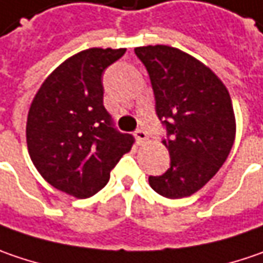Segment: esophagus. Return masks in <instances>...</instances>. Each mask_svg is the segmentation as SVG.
Here are the masks:
<instances>
[{
  "instance_id": "obj_1",
  "label": "esophagus",
  "mask_w": 263,
  "mask_h": 263,
  "mask_svg": "<svg viewBox=\"0 0 263 263\" xmlns=\"http://www.w3.org/2000/svg\"><path fill=\"white\" fill-rule=\"evenodd\" d=\"M135 138H137L138 144H144L147 141V132L143 131V129H137V132H135Z\"/></svg>"
}]
</instances>
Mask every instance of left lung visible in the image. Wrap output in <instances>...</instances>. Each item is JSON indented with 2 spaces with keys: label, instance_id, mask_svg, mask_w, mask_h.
I'll return each mask as SVG.
<instances>
[{
  "label": "left lung",
  "instance_id": "obj_1",
  "mask_svg": "<svg viewBox=\"0 0 263 263\" xmlns=\"http://www.w3.org/2000/svg\"><path fill=\"white\" fill-rule=\"evenodd\" d=\"M135 54L150 76L171 156L163 175L148 177L150 187L167 199L189 197L215 177L234 144L230 92L206 64L178 48L147 45Z\"/></svg>",
  "mask_w": 263,
  "mask_h": 263
}]
</instances>
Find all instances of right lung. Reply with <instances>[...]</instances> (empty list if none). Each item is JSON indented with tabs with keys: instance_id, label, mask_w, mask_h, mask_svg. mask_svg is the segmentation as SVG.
Listing matches in <instances>:
<instances>
[{
	"instance_id": "1",
	"label": "right lung",
	"mask_w": 263,
	"mask_h": 263,
	"mask_svg": "<svg viewBox=\"0 0 263 263\" xmlns=\"http://www.w3.org/2000/svg\"><path fill=\"white\" fill-rule=\"evenodd\" d=\"M126 48H89L64 60L38 89L26 122L29 156L54 189L86 199L131 150L134 137L115 126L103 104V72Z\"/></svg>"
}]
</instances>
